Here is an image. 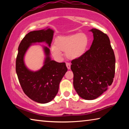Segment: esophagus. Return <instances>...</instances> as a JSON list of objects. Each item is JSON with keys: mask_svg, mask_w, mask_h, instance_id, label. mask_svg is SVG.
<instances>
[{"mask_svg": "<svg viewBox=\"0 0 129 129\" xmlns=\"http://www.w3.org/2000/svg\"><path fill=\"white\" fill-rule=\"evenodd\" d=\"M66 65H67V67L68 69H71V64H70V63L67 62L66 63Z\"/></svg>", "mask_w": 129, "mask_h": 129, "instance_id": "1", "label": "esophagus"}]
</instances>
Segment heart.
I'll list each match as a JSON object with an SVG mask.
<instances>
[{"mask_svg": "<svg viewBox=\"0 0 129 129\" xmlns=\"http://www.w3.org/2000/svg\"><path fill=\"white\" fill-rule=\"evenodd\" d=\"M89 45V39L85 34L78 33L68 36H60L56 39L55 44L51 47L52 54L57 60L62 57V51L71 60L79 58L86 52Z\"/></svg>", "mask_w": 129, "mask_h": 129, "instance_id": "1", "label": "heart"}]
</instances>
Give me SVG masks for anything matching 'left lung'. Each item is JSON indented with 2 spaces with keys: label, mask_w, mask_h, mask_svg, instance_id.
<instances>
[{
  "label": "left lung",
  "mask_w": 129,
  "mask_h": 129,
  "mask_svg": "<svg viewBox=\"0 0 129 129\" xmlns=\"http://www.w3.org/2000/svg\"><path fill=\"white\" fill-rule=\"evenodd\" d=\"M93 41L81 57L72 61L73 86L78 95L86 100L97 99L112 85L115 58L106 34L92 28Z\"/></svg>",
  "instance_id": "8db88e82"
}]
</instances>
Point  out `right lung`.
I'll return each mask as SVG.
<instances>
[{
  "mask_svg": "<svg viewBox=\"0 0 129 129\" xmlns=\"http://www.w3.org/2000/svg\"><path fill=\"white\" fill-rule=\"evenodd\" d=\"M53 34L54 30L48 27L31 31L23 39L18 48L16 72L19 82L25 94L40 104H46L54 99L68 69L65 62L59 63L51 59L50 49L47 47L42 46L45 58L43 66L38 71L28 68L24 56L29 48L35 44L45 43L51 47Z\"/></svg>",
  "mask_w": 129,
  "mask_h": 129,
  "instance_id": "1",
  "label": "right lung"
}]
</instances>
